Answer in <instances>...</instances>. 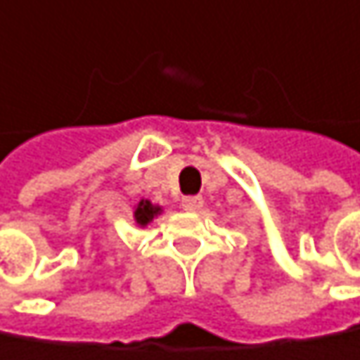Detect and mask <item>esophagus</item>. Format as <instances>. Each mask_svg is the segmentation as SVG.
<instances>
[{
	"label": "esophagus",
	"instance_id": "obj_1",
	"mask_svg": "<svg viewBox=\"0 0 360 360\" xmlns=\"http://www.w3.org/2000/svg\"><path fill=\"white\" fill-rule=\"evenodd\" d=\"M202 197H199V195H195V197H184L182 199V207L186 209V211H199L202 207Z\"/></svg>",
	"mask_w": 360,
	"mask_h": 360
}]
</instances>
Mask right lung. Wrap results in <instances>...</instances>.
<instances>
[{
	"label": "right lung",
	"instance_id": "right-lung-1",
	"mask_svg": "<svg viewBox=\"0 0 360 360\" xmlns=\"http://www.w3.org/2000/svg\"><path fill=\"white\" fill-rule=\"evenodd\" d=\"M161 211H163V209H161L159 205H153L149 199H141L139 205H134V221H136L141 228H145L147 224L153 221V217H158Z\"/></svg>",
	"mask_w": 360,
	"mask_h": 360
}]
</instances>
